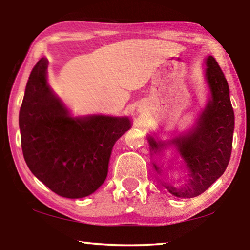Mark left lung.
Listing matches in <instances>:
<instances>
[{
	"label": "left lung",
	"instance_id": "obj_1",
	"mask_svg": "<svg viewBox=\"0 0 250 250\" xmlns=\"http://www.w3.org/2000/svg\"><path fill=\"white\" fill-rule=\"evenodd\" d=\"M206 79L211 98L198 119L193 132L175 142L188 168V181L181 188L164 185L177 197H195L205 192L223 175L229 163L235 116L229 98V88L221 67L213 56L206 61ZM151 149L160 151L162 143L149 139ZM155 170L158 167L155 166ZM159 171V170H158Z\"/></svg>",
	"mask_w": 250,
	"mask_h": 250
}]
</instances>
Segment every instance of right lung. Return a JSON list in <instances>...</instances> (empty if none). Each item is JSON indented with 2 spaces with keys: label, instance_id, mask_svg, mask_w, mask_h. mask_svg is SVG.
Listing matches in <instances>:
<instances>
[{
  "label": "right lung",
  "instance_id": "add662e5",
  "mask_svg": "<svg viewBox=\"0 0 250 250\" xmlns=\"http://www.w3.org/2000/svg\"><path fill=\"white\" fill-rule=\"evenodd\" d=\"M48 61L34 66L20 109L23 155L37 179L67 198L90 195L104 183L112 146L131 126L128 118L73 119L46 82Z\"/></svg>",
  "mask_w": 250,
  "mask_h": 250
}]
</instances>
